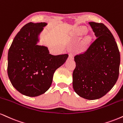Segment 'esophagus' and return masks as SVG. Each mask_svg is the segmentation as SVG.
Returning <instances> with one entry per match:
<instances>
[{
  "label": "esophagus",
  "mask_w": 123,
  "mask_h": 123,
  "mask_svg": "<svg viewBox=\"0 0 123 123\" xmlns=\"http://www.w3.org/2000/svg\"><path fill=\"white\" fill-rule=\"evenodd\" d=\"M69 58L71 59V60H73L74 58V54H73V53H70L69 55Z\"/></svg>",
  "instance_id": "obj_1"
}]
</instances>
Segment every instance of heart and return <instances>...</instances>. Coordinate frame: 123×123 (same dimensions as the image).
Wrapping results in <instances>:
<instances>
[{
  "instance_id": "1",
  "label": "heart",
  "mask_w": 123,
  "mask_h": 123,
  "mask_svg": "<svg viewBox=\"0 0 123 123\" xmlns=\"http://www.w3.org/2000/svg\"><path fill=\"white\" fill-rule=\"evenodd\" d=\"M85 31L84 30V29H80L78 31V34L81 35V34H82L85 33Z\"/></svg>"
}]
</instances>
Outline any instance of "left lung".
<instances>
[{
    "label": "left lung",
    "mask_w": 123,
    "mask_h": 123,
    "mask_svg": "<svg viewBox=\"0 0 123 123\" xmlns=\"http://www.w3.org/2000/svg\"><path fill=\"white\" fill-rule=\"evenodd\" d=\"M89 24L97 38L85 52L74 57L73 87L78 96L92 100L105 95L116 84L120 55L113 35L103 23Z\"/></svg>",
    "instance_id": "obj_1"
}]
</instances>
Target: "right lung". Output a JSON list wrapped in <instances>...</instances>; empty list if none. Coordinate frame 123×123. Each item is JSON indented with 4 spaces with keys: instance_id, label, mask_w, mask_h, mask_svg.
Listing matches in <instances>:
<instances>
[{
    "instance_id": "obj_1",
    "label": "right lung",
    "mask_w": 123,
    "mask_h": 123,
    "mask_svg": "<svg viewBox=\"0 0 123 123\" xmlns=\"http://www.w3.org/2000/svg\"><path fill=\"white\" fill-rule=\"evenodd\" d=\"M45 22L27 23L13 40L8 53L7 73L19 92L36 97L50 88L53 74L65 62L68 54L53 55L44 46L37 45Z\"/></svg>"
}]
</instances>
